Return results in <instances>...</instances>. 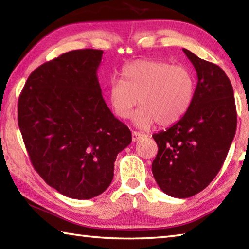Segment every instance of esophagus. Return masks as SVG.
Here are the masks:
<instances>
[{"label": "esophagus", "instance_id": "1", "mask_svg": "<svg viewBox=\"0 0 249 249\" xmlns=\"http://www.w3.org/2000/svg\"><path fill=\"white\" fill-rule=\"evenodd\" d=\"M145 134H142L141 132H136V130H133L132 132V138H133V142H137L140 141V138H142V136H144Z\"/></svg>", "mask_w": 249, "mask_h": 249}]
</instances>
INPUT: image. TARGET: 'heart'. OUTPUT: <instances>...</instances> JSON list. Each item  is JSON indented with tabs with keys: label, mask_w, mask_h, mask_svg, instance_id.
<instances>
[{
	"label": "heart",
	"mask_w": 249,
	"mask_h": 249,
	"mask_svg": "<svg viewBox=\"0 0 249 249\" xmlns=\"http://www.w3.org/2000/svg\"><path fill=\"white\" fill-rule=\"evenodd\" d=\"M122 81L108 83V102L120 119L134 114L137 127L146 128L155 122L170 126L179 122L191 107L196 94V78L188 68L167 61L136 60L121 70Z\"/></svg>",
	"instance_id": "obj_1"
}]
</instances>
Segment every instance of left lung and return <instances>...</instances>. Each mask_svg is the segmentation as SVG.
I'll return each instance as SVG.
<instances>
[{"label":"left lung","instance_id":"left-lung-1","mask_svg":"<svg viewBox=\"0 0 249 249\" xmlns=\"http://www.w3.org/2000/svg\"><path fill=\"white\" fill-rule=\"evenodd\" d=\"M183 53L197 74L195 99L182 119L153 135L158 153L151 165L159 188L179 199L196 195L215 178L237 125L233 87L224 71L190 50Z\"/></svg>","mask_w":249,"mask_h":249}]
</instances>
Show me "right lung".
<instances>
[{"mask_svg": "<svg viewBox=\"0 0 249 249\" xmlns=\"http://www.w3.org/2000/svg\"><path fill=\"white\" fill-rule=\"evenodd\" d=\"M102 50L79 49L45 62L18 99V126L35 170L66 196L92 199L108 188L132 133L109 111L98 75Z\"/></svg>", "mask_w": 249, "mask_h": 249, "instance_id": "1", "label": "right lung"}]
</instances>
